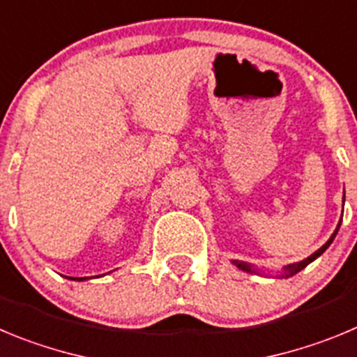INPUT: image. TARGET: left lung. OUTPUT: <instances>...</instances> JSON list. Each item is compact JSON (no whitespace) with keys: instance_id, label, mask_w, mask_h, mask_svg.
<instances>
[{"instance_id":"obj_1","label":"left lung","mask_w":357,"mask_h":357,"mask_svg":"<svg viewBox=\"0 0 357 357\" xmlns=\"http://www.w3.org/2000/svg\"><path fill=\"white\" fill-rule=\"evenodd\" d=\"M338 228H340V225H338V227H336L335 234L331 235V238H329L328 243L324 244V246L320 248V250H317L315 253H313V255H310V257H308V258H305V260L296 261V264H290V266H287V267H285V274H281V276H292V274H296V273H299V271H303V269H305V267L308 266V264H312V261L315 260V258H319L320 255L324 253V251L328 250V248H329V244L333 243V238H335V237H336V234H338ZM234 264H235V266L238 267V269L248 271V273H255V269H251V267L248 266V264H244V261H234Z\"/></svg>"}]
</instances>
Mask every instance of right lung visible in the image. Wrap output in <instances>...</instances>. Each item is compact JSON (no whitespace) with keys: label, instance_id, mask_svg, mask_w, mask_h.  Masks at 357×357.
Masks as SVG:
<instances>
[{"label":"right lung","instance_id":"1","mask_svg":"<svg viewBox=\"0 0 357 357\" xmlns=\"http://www.w3.org/2000/svg\"><path fill=\"white\" fill-rule=\"evenodd\" d=\"M72 280H77V281H81V280H86V278H72Z\"/></svg>","mask_w":357,"mask_h":357}]
</instances>
